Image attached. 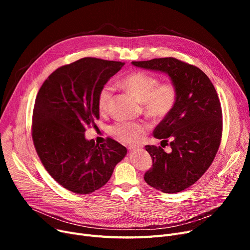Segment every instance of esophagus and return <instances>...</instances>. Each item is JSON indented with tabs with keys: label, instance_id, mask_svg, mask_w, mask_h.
I'll return each mask as SVG.
<instances>
[{
	"label": "esophagus",
	"instance_id": "34e87169",
	"mask_svg": "<svg viewBox=\"0 0 250 250\" xmlns=\"http://www.w3.org/2000/svg\"><path fill=\"white\" fill-rule=\"evenodd\" d=\"M142 147L141 146H129L128 147V149L130 150V151H138V150H140Z\"/></svg>",
	"mask_w": 250,
	"mask_h": 250
}]
</instances>
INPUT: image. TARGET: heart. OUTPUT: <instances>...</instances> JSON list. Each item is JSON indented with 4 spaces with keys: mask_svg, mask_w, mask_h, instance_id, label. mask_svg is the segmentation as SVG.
Returning a JSON list of instances; mask_svg holds the SVG:
<instances>
[{
    "mask_svg": "<svg viewBox=\"0 0 250 250\" xmlns=\"http://www.w3.org/2000/svg\"><path fill=\"white\" fill-rule=\"evenodd\" d=\"M120 84L141 102L145 112L154 118L165 117L175 106L178 96L177 86L173 82L160 83L158 77L146 72L129 73L120 81ZM114 88L111 84H104L97 96V106L100 113L109 110ZM148 126L145 123L118 122L110 127V133L125 143L140 141Z\"/></svg>",
    "mask_w": 250,
    "mask_h": 250,
    "instance_id": "1",
    "label": "heart"
}]
</instances>
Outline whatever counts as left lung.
I'll return each mask as SVG.
<instances>
[{
  "label": "left lung",
  "instance_id": "1",
  "mask_svg": "<svg viewBox=\"0 0 250 250\" xmlns=\"http://www.w3.org/2000/svg\"><path fill=\"white\" fill-rule=\"evenodd\" d=\"M132 63L167 74L178 89L175 106L154 129V137L166 145L171 140V152L146 146L153 164L144 179L165 193L185 190L211 166L220 146L223 121L217 91L201 69L174 58Z\"/></svg>",
  "mask_w": 250,
  "mask_h": 250
}]
</instances>
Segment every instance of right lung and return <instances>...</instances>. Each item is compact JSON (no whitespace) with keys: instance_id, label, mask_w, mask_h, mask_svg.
I'll list each match as a JSON object with an SVG mask.
<instances>
[{"instance_id":"add662e5","label":"right lung","mask_w":250,"mask_h":250,"mask_svg":"<svg viewBox=\"0 0 250 250\" xmlns=\"http://www.w3.org/2000/svg\"><path fill=\"white\" fill-rule=\"evenodd\" d=\"M124 64L84 58L57 69L38 91L31 129L34 147L49 175L70 191L99 189L126 155V148L110 138L99 146L84 135L99 118V90Z\"/></svg>"}]
</instances>
